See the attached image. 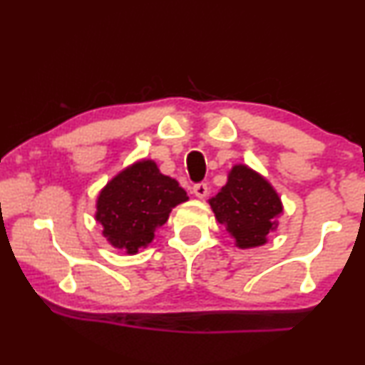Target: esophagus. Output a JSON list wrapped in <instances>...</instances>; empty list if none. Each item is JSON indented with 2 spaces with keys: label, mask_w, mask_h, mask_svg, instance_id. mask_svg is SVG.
Listing matches in <instances>:
<instances>
[{
  "label": "esophagus",
  "mask_w": 365,
  "mask_h": 365,
  "mask_svg": "<svg viewBox=\"0 0 365 365\" xmlns=\"http://www.w3.org/2000/svg\"><path fill=\"white\" fill-rule=\"evenodd\" d=\"M192 192H194L195 197H199V199H204V197H207L209 194L207 183H195L194 188H192Z\"/></svg>",
  "instance_id": "esophagus-1"
}]
</instances>
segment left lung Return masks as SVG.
<instances>
[{
    "mask_svg": "<svg viewBox=\"0 0 365 365\" xmlns=\"http://www.w3.org/2000/svg\"><path fill=\"white\" fill-rule=\"evenodd\" d=\"M209 204L240 248L265 243L267 235L277 227L275 217L282 212L277 192L245 165H236L230 171L227 183Z\"/></svg>",
    "mask_w": 365,
    "mask_h": 365,
    "instance_id": "1",
    "label": "left lung"
}]
</instances>
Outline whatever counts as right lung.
<instances>
[{
    "instance_id": "right-lung-1",
    "label": "right lung",
    "mask_w": 365,
    "mask_h": 365,
    "mask_svg": "<svg viewBox=\"0 0 365 365\" xmlns=\"http://www.w3.org/2000/svg\"><path fill=\"white\" fill-rule=\"evenodd\" d=\"M188 200L177 180L160 173L155 161L143 160L117 175L100 192L96 221L112 247L134 255L155 238L171 209Z\"/></svg>"
}]
</instances>
